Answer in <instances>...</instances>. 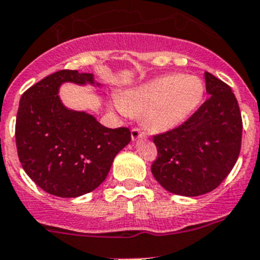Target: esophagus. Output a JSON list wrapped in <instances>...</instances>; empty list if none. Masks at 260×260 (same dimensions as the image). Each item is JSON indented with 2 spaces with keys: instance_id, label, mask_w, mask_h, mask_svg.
I'll return each instance as SVG.
<instances>
[{
  "instance_id": "1",
  "label": "esophagus",
  "mask_w": 260,
  "mask_h": 260,
  "mask_svg": "<svg viewBox=\"0 0 260 260\" xmlns=\"http://www.w3.org/2000/svg\"><path fill=\"white\" fill-rule=\"evenodd\" d=\"M131 136H132V140L136 141V140H138V138L146 137V132L142 129V128L135 127V128H132V131H131Z\"/></svg>"
}]
</instances>
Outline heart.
Instances as JSON below:
<instances>
[{"mask_svg": "<svg viewBox=\"0 0 260 260\" xmlns=\"http://www.w3.org/2000/svg\"><path fill=\"white\" fill-rule=\"evenodd\" d=\"M204 96L205 84L201 78L171 74L129 89L115 104L125 114H142L152 132H167L195 113Z\"/></svg>", "mask_w": 260, "mask_h": 260, "instance_id": "heart-1", "label": "heart"}]
</instances>
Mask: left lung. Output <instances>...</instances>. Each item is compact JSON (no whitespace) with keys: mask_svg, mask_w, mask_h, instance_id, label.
<instances>
[{"mask_svg":"<svg viewBox=\"0 0 260 260\" xmlns=\"http://www.w3.org/2000/svg\"><path fill=\"white\" fill-rule=\"evenodd\" d=\"M209 98L186 122L153 136L154 179L167 191L200 196L216 188L234 167L242 147L239 104L228 84L205 72Z\"/></svg>","mask_w":260,"mask_h":260,"instance_id":"8db88e82","label":"left lung"}]
</instances>
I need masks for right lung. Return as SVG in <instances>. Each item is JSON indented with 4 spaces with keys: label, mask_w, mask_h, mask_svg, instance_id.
Listing matches in <instances>:
<instances>
[{
    "label": "right lung",
    "mask_w": 260,
    "mask_h": 260,
    "mask_svg": "<svg viewBox=\"0 0 260 260\" xmlns=\"http://www.w3.org/2000/svg\"><path fill=\"white\" fill-rule=\"evenodd\" d=\"M68 81L101 85L78 70H60L34 84L20 99L15 137L22 169L39 187L78 198L106 180L114 157L131 142V131L107 128L91 114L68 109L57 95Z\"/></svg>",
    "instance_id": "right-lung-1"
}]
</instances>
